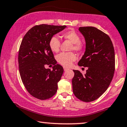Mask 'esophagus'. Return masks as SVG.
<instances>
[{"label":"esophagus","instance_id":"esophagus-1","mask_svg":"<svg viewBox=\"0 0 127 127\" xmlns=\"http://www.w3.org/2000/svg\"><path fill=\"white\" fill-rule=\"evenodd\" d=\"M64 70H65V71H66V70H68L69 69L67 68V67H66L64 66Z\"/></svg>","mask_w":127,"mask_h":127}]
</instances>
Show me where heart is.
Returning <instances> with one entry per match:
<instances>
[{
  "mask_svg": "<svg viewBox=\"0 0 127 127\" xmlns=\"http://www.w3.org/2000/svg\"><path fill=\"white\" fill-rule=\"evenodd\" d=\"M62 37L65 39L69 41L72 43L70 50H74L77 52H80L84 48L83 44L80 41V35L74 30H69L62 34ZM61 45L60 40L57 36L54 35L51 38L49 41V47L54 52L60 51ZM76 59L75 54L72 52H62L57 55L56 60L61 65L65 67L70 66Z\"/></svg>",
  "mask_w": 127,
  "mask_h": 127,
  "instance_id": "heart-1",
  "label": "heart"
}]
</instances>
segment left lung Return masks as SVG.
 Returning a JSON list of instances; mask_svg holds the SVG:
<instances>
[{"label":"left lung","mask_w":127,"mask_h":127,"mask_svg":"<svg viewBox=\"0 0 127 127\" xmlns=\"http://www.w3.org/2000/svg\"><path fill=\"white\" fill-rule=\"evenodd\" d=\"M79 30L85 38L86 51L78 65L88 69L85 75L73 70L72 88L78 99L90 102L106 91L113 79L114 49L109 36L97 28L80 27Z\"/></svg>","instance_id":"obj_1"}]
</instances>
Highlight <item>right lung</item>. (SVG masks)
I'll return each mask as SVG.
<instances>
[{
	"instance_id": "right-lung-1",
	"label": "right lung",
	"mask_w": 127,
	"mask_h": 127,
	"mask_svg": "<svg viewBox=\"0 0 127 127\" xmlns=\"http://www.w3.org/2000/svg\"><path fill=\"white\" fill-rule=\"evenodd\" d=\"M66 26L40 24L34 26L24 36L20 46L18 61L21 80L32 96L39 100L52 97L58 89L64 69L57 64L49 41ZM53 65V70L46 65Z\"/></svg>"
}]
</instances>
